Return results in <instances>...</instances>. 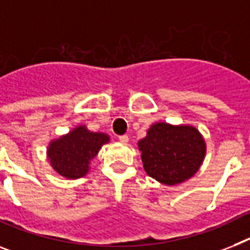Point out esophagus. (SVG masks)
I'll return each mask as SVG.
<instances>
[{"label":"esophagus","instance_id":"esophagus-1","mask_svg":"<svg viewBox=\"0 0 250 250\" xmlns=\"http://www.w3.org/2000/svg\"><path fill=\"white\" fill-rule=\"evenodd\" d=\"M118 140H119V142H122V144H127V142H128V136L127 135L119 136Z\"/></svg>","mask_w":250,"mask_h":250}]
</instances>
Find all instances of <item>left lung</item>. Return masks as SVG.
Instances as JSON below:
<instances>
[{"mask_svg":"<svg viewBox=\"0 0 250 250\" xmlns=\"http://www.w3.org/2000/svg\"><path fill=\"white\" fill-rule=\"evenodd\" d=\"M138 150L147 175L165 186H175L198 171L206 155V142L193 125L157 122L138 141Z\"/></svg>","mask_w":250,"mask_h":250,"instance_id":"1","label":"left lung"}]
</instances>
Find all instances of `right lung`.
I'll return each mask as SVG.
<instances>
[{"instance_id": "obj_1", "label": "right lung", "mask_w": 250, "mask_h": 250, "mask_svg": "<svg viewBox=\"0 0 250 250\" xmlns=\"http://www.w3.org/2000/svg\"><path fill=\"white\" fill-rule=\"evenodd\" d=\"M109 141V136L103 132H91L86 125H77L67 135L49 142L47 157L60 175L79 179L89 173L91 160Z\"/></svg>"}]
</instances>
